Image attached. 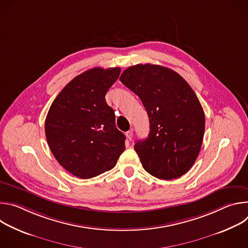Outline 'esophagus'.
<instances>
[{
  "mask_svg": "<svg viewBox=\"0 0 248 248\" xmlns=\"http://www.w3.org/2000/svg\"><path fill=\"white\" fill-rule=\"evenodd\" d=\"M125 136H126V139L130 141L132 139V136H133V131L132 130H128L127 132H125Z\"/></svg>",
  "mask_w": 248,
  "mask_h": 248,
  "instance_id": "34e87169",
  "label": "esophagus"
}]
</instances>
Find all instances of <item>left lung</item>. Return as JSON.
<instances>
[{
    "label": "left lung",
    "instance_id": "obj_1",
    "mask_svg": "<svg viewBox=\"0 0 248 248\" xmlns=\"http://www.w3.org/2000/svg\"><path fill=\"white\" fill-rule=\"evenodd\" d=\"M120 80L142 101L150 132L134 149L144 170L158 179H178L194 164L203 141L205 115L189 84L174 70L136 64Z\"/></svg>",
    "mask_w": 248,
    "mask_h": 248
}]
</instances>
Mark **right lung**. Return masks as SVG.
I'll use <instances>...</instances> for the list:
<instances>
[{"instance_id": "add662e5", "label": "right lung", "mask_w": 248, "mask_h": 248, "mask_svg": "<svg viewBox=\"0 0 248 248\" xmlns=\"http://www.w3.org/2000/svg\"><path fill=\"white\" fill-rule=\"evenodd\" d=\"M120 67H94L68 82L52 103L45 121L49 147L60 165L86 180L112 170L124 151V134L116 127L105 95Z\"/></svg>"}]
</instances>
